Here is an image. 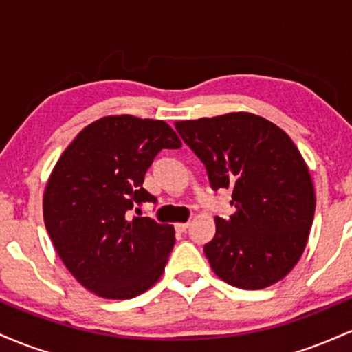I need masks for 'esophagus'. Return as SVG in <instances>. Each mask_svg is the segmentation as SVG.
Wrapping results in <instances>:
<instances>
[{
	"label": "esophagus",
	"mask_w": 352,
	"mask_h": 352,
	"mask_svg": "<svg viewBox=\"0 0 352 352\" xmlns=\"http://www.w3.org/2000/svg\"><path fill=\"white\" fill-rule=\"evenodd\" d=\"M187 228H188V223H175V230H177V232L184 233Z\"/></svg>",
	"instance_id": "obj_1"
}]
</instances>
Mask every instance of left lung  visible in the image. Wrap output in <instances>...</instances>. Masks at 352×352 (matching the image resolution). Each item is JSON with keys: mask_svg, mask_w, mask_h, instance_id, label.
Listing matches in <instances>:
<instances>
[{"mask_svg": "<svg viewBox=\"0 0 352 352\" xmlns=\"http://www.w3.org/2000/svg\"><path fill=\"white\" fill-rule=\"evenodd\" d=\"M175 129L207 167L213 190H233L235 213L215 217V238L204 248L213 273L241 289L283 280L305 252L316 207L296 145L252 112L177 120Z\"/></svg>", "mask_w": 352, "mask_h": 352, "instance_id": "obj_1", "label": "left lung"}]
</instances>
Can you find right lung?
Wrapping results in <instances>:
<instances>
[{
  "mask_svg": "<svg viewBox=\"0 0 352 352\" xmlns=\"http://www.w3.org/2000/svg\"><path fill=\"white\" fill-rule=\"evenodd\" d=\"M182 145L164 120L106 116L86 125L60 153L43 195L56 252L84 288L131 300L152 288L168 261L175 230L129 210L155 201L142 187L162 148Z\"/></svg>",
  "mask_w": 352,
  "mask_h": 352,
  "instance_id": "1",
  "label": "right lung"
}]
</instances>
